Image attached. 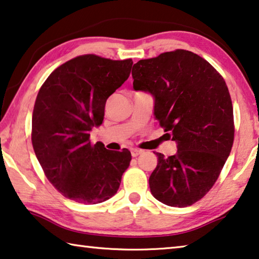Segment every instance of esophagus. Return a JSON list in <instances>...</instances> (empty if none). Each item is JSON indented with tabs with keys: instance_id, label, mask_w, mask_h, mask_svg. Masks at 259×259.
I'll use <instances>...</instances> for the list:
<instances>
[{
	"instance_id": "34e87169",
	"label": "esophagus",
	"mask_w": 259,
	"mask_h": 259,
	"mask_svg": "<svg viewBox=\"0 0 259 259\" xmlns=\"http://www.w3.org/2000/svg\"><path fill=\"white\" fill-rule=\"evenodd\" d=\"M143 151L142 150H138V149H131V155L133 157H138L139 154H142Z\"/></svg>"
}]
</instances>
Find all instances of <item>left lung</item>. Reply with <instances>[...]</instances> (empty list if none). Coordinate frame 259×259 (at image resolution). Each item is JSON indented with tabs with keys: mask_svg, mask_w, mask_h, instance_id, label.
Returning a JSON list of instances; mask_svg holds the SVG:
<instances>
[{
	"mask_svg": "<svg viewBox=\"0 0 259 259\" xmlns=\"http://www.w3.org/2000/svg\"><path fill=\"white\" fill-rule=\"evenodd\" d=\"M135 91L150 93L154 116L178 152L157 153L149 179L152 195L175 207L190 206L207 194L231 153L233 106L224 78L203 57L184 49L138 61Z\"/></svg>",
	"mask_w": 259,
	"mask_h": 259,
	"instance_id": "obj_1",
	"label": "left lung"
}]
</instances>
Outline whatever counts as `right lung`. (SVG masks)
Segmentation results:
<instances>
[{
	"instance_id": "obj_1",
	"label": "right lung",
	"mask_w": 259,
	"mask_h": 259,
	"mask_svg": "<svg viewBox=\"0 0 259 259\" xmlns=\"http://www.w3.org/2000/svg\"><path fill=\"white\" fill-rule=\"evenodd\" d=\"M133 63L130 59L77 56L55 69L36 96L32 115L35 155L49 182L77 203L109 199L130 165V151L92 145L90 131L102 124L106 101L128 79Z\"/></svg>"
}]
</instances>
